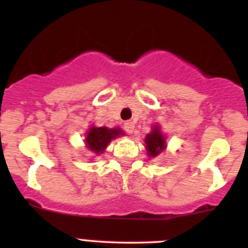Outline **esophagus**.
I'll return each instance as SVG.
<instances>
[{
	"instance_id": "34e87169",
	"label": "esophagus",
	"mask_w": 248,
	"mask_h": 248,
	"mask_svg": "<svg viewBox=\"0 0 248 248\" xmlns=\"http://www.w3.org/2000/svg\"><path fill=\"white\" fill-rule=\"evenodd\" d=\"M134 129H135V126H134V124H133V123H131V122L124 123V130H125L126 134H133V131H134Z\"/></svg>"
}]
</instances>
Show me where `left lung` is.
Wrapping results in <instances>:
<instances>
[{"label":"left lung","instance_id":"left-lung-1","mask_svg":"<svg viewBox=\"0 0 248 248\" xmlns=\"http://www.w3.org/2000/svg\"><path fill=\"white\" fill-rule=\"evenodd\" d=\"M145 144L149 156H157L165 149V139L160 133L159 128H154L150 134L146 135Z\"/></svg>","mask_w":248,"mask_h":248}]
</instances>
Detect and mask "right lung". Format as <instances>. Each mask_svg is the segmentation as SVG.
<instances>
[{"instance_id": "obj_1", "label": "right lung", "mask_w": 248, "mask_h": 248, "mask_svg": "<svg viewBox=\"0 0 248 248\" xmlns=\"http://www.w3.org/2000/svg\"><path fill=\"white\" fill-rule=\"evenodd\" d=\"M119 134H123L122 130H119V129H108L105 126H100V128L92 126L91 130L87 134V138H85V143L93 153L102 154L104 149L107 148V145L110 143V140L115 139Z\"/></svg>"}]
</instances>
